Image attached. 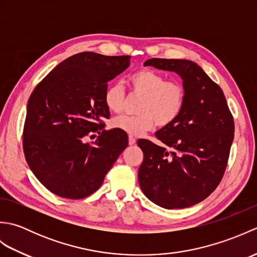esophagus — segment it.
<instances>
[{"mask_svg": "<svg viewBox=\"0 0 257 257\" xmlns=\"http://www.w3.org/2000/svg\"><path fill=\"white\" fill-rule=\"evenodd\" d=\"M136 141H137L136 140V138H134L133 136H129V145L130 146H134L136 144Z\"/></svg>", "mask_w": 257, "mask_h": 257, "instance_id": "1", "label": "esophagus"}]
</instances>
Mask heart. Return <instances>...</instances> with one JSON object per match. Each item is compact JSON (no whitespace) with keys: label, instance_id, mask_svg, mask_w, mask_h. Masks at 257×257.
I'll return each instance as SVG.
<instances>
[{"label":"heart","instance_id":"heart-1","mask_svg":"<svg viewBox=\"0 0 257 257\" xmlns=\"http://www.w3.org/2000/svg\"><path fill=\"white\" fill-rule=\"evenodd\" d=\"M130 92L139 96L136 116H118L111 120V127L130 136H141L155 123L167 127L181 114L187 91L178 80H167L165 75L154 69L144 68L128 77ZM125 92L118 81L110 83L103 92V102L111 112L118 113L123 109Z\"/></svg>","mask_w":257,"mask_h":257}]
</instances>
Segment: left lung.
Wrapping results in <instances>:
<instances>
[{
  "instance_id": "obj_1",
  "label": "left lung",
  "mask_w": 257,
  "mask_h": 257,
  "mask_svg": "<svg viewBox=\"0 0 257 257\" xmlns=\"http://www.w3.org/2000/svg\"><path fill=\"white\" fill-rule=\"evenodd\" d=\"M144 65L177 73L187 97L176 121L156 133L166 147L138 140L144 152L139 184L157 205L183 209L203 201L220 184L234 138L233 116L221 87L198 64L151 58Z\"/></svg>"
}]
</instances>
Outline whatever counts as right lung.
Listing matches in <instances>:
<instances>
[{
  "label": "right lung",
  "instance_id": "right-lung-1",
  "mask_svg": "<svg viewBox=\"0 0 257 257\" xmlns=\"http://www.w3.org/2000/svg\"><path fill=\"white\" fill-rule=\"evenodd\" d=\"M130 65V56L78 53L54 68L27 102L23 150L32 172L61 198L78 200L100 188L128 141L118 130H102L110 117L103 102L108 81ZM98 134L85 144L87 135Z\"/></svg>",
  "mask_w": 257,
  "mask_h": 257
}]
</instances>
